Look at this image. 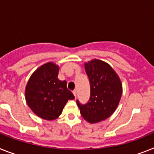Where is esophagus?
I'll list each match as a JSON object with an SVG mask.
<instances>
[{
	"instance_id": "1",
	"label": "esophagus",
	"mask_w": 154,
	"mask_h": 154,
	"mask_svg": "<svg viewBox=\"0 0 154 154\" xmlns=\"http://www.w3.org/2000/svg\"><path fill=\"white\" fill-rule=\"evenodd\" d=\"M73 95L75 96V97H77V91L73 90Z\"/></svg>"
}]
</instances>
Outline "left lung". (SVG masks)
Wrapping results in <instances>:
<instances>
[{
  "label": "left lung",
  "mask_w": 154,
  "mask_h": 154,
  "mask_svg": "<svg viewBox=\"0 0 154 154\" xmlns=\"http://www.w3.org/2000/svg\"><path fill=\"white\" fill-rule=\"evenodd\" d=\"M89 78L91 97L86 105L77 101L84 119L97 123L110 117L117 109L122 94L121 80L114 69L100 60L94 59L85 63Z\"/></svg>",
  "instance_id": "1"
}]
</instances>
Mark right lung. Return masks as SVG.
<instances>
[{"label": "right lung", "instance_id": "obj_1", "mask_svg": "<svg viewBox=\"0 0 154 154\" xmlns=\"http://www.w3.org/2000/svg\"><path fill=\"white\" fill-rule=\"evenodd\" d=\"M58 65L48 62L37 68L29 79L25 94L31 110L45 120L60 116L68 100L75 97L66 88V81L58 79Z\"/></svg>", "mask_w": 154, "mask_h": 154}]
</instances>
